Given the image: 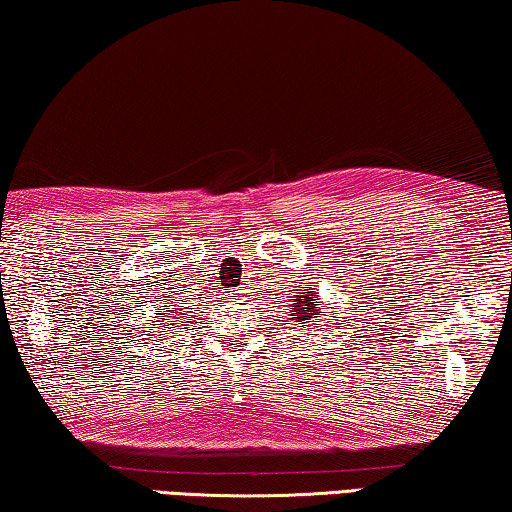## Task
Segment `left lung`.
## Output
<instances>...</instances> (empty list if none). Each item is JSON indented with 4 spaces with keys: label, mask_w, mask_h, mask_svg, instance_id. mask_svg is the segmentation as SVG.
I'll use <instances>...</instances> for the list:
<instances>
[{
    "label": "left lung",
    "mask_w": 512,
    "mask_h": 512,
    "mask_svg": "<svg viewBox=\"0 0 512 512\" xmlns=\"http://www.w3.org/2000/svg\"><path fill=\"white\" fill-rule=\"evenodd\" d=\"M297 304H300V309H295L297 313H300V320H311V318H320L318 316V304L316 302H313L311 300V297L309 295H304V304L300 302V300H297Z\"/></svg>",
    "instance_id": "obj_1"
}]
</instances>
